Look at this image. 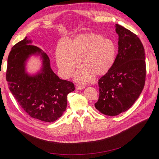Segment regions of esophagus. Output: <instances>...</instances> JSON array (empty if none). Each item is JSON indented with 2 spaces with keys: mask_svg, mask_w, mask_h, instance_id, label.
<instances>
[{
  "mask_svg": "<svg viewBox=\"0 0 159 159\" xmlns=\"http://www.w3.org/2000/svg\"><path fill=\"white\" fill-rule=\"evenodd\" d=\"M84 88H85V86H79V85L76 86V89H79V90H81V89H83Z\"/></svg>",
  "mask_w": 159,
  "mask_h": 159,
  "instance_id": "obj_1",
  "label": "esophagus"
}]
</instances>
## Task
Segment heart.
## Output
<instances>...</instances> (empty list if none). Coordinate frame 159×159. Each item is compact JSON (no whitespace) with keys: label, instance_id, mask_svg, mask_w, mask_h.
Masks as SVG:
<instances>
[{"label":"heart","instance_id":"1","mask_svg":"<svg viewBox=\"0 0 159 159\" xmlns=\"http://www.w3.org/2000/svg\"><path fill=\"white\" fill-rule=\"evenodd\" d=\"M55 55L58 70L64 79L71 76L81 61L82 68L75 74V79L86 83L94 75L104 76L113 68L118 55V47L113 40L90 33L77 36L67 47L58 45Z\"/></svg>","mask_w":159,"mask_h":159}]
</instances>
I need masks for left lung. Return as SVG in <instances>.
Wrapping results in <instances>:
<instances>
[{"mask_svg":"<svg viewBox=\"0 0 159 159\" xmlns=\"http://www.w3.org/2000/svg\"><path fill=\"white\" fill-rule=\"evenodd\" d=\"M118 55L113 68L98 80L99 98L95 104L102 114L115 116L127 111L143 91L146 80L144 46L134 33L115 24Z\"/></svg>","mask_w":159,"mask_h":159,"instance_id":"8db88e82","label":"left lung"}]
</instances>
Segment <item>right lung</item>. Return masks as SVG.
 Segmentation results:
<instances>
[{
    "instance_id": "add662e5",
    "label": "right lung",
    "mask_w": 159,
    "mask_h": 159,
    "mask_svg": "<svg viewBox=\"0 0 159 159\" xmlns=\"http://www.w3.org/2000/svg\"><path fill=\"white\" fill-rule=\"evenodd\" d=\"M26 37L11 48L7 58L6 80L11 93L31 117L52 122L67 107V96L75 90L73 83L61 79L53 71L48 56ZM31 56L40 57L41 68L35 74L26 70Z\"/></svg>"
}]
</instances>
